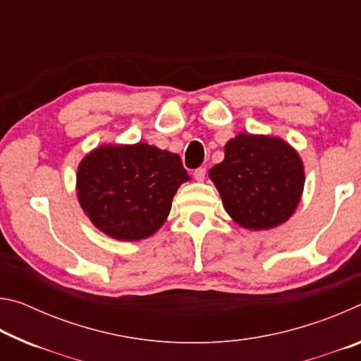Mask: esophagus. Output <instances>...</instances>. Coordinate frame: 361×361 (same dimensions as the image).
<instances>
[{
  "mask_svg": "<svg viewBox=\"0 0 361 361\" xmlns=\"http://www.w3.org/2000/svg\"><path fill=\"white\" fill-rule=\"evenodd\" d=\"M205 173H207V169L205 167H199V169H195L194 170V178L197 180V181H204L205 180Z\"/></svg>",
  "mask_w": 361,
  "mask_h": 361,
  "instance_id": "1",
  "label": "esophagus"
}]
</instances>
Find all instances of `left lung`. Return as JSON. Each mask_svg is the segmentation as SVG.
Instances as JSON below:
<instances>
[{"mask_svg": "<svg viewBox=\"0 0 361 361\" xmlns=\"http://www.w3.org/2000/svg\"><path fill=\"white\" fill-rule=\"evenodd\" d=\"M224 210L242 228H277L295 213L304 189V166L285 140L239 133L224 146L223 162L209 172Z\"/></svg>", "mask_w": 361, "mask_h": 361, "instance_id": "1", "label": "left lung"}]
</instances>
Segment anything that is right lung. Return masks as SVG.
I'll use <instances>...</instances> for the list:
<instances>
[{
  "mask_svg": "<svg viewBox=\"0 0 361 361\" xmlns=\"http://www.w3.org/2000/svg\"><path fill=\"white\" fill-rule=\"evenodd\" d=\"M189 175L178 154L148 143L102 145L79 162L78 200L97 229L116 240L154 234Z\"/></svg>",
  "mask_w": 361,
  "mask_h": 361,
  "instance_id": "obj_1",
  "label": "right lung"
}]
</instances>
